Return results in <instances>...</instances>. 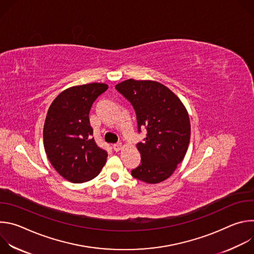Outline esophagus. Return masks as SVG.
Listing matches in <instances>:
<instances>
[{
    "instance_id": "1",
    "label": "esophagus",
    "mask_w": 254,
    "mask_h": 254,
    "mask_svg": "<svg viewBox=\"0 0 254 254\" xmlns=\"http://www.w3.org/2000/svg\"><path fill=\"white\" fill-rule=\"evenodd\" d=\"M113 147H114V150H115L116 152H119V151H121V150L124 148V146H123V143H122V142H118V143H115Z\"/></svg>"
}]
</instances>
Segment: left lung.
<instances>
[{
  "label": "left lung",
  "instance_id": "left-lung-1",
  "mask_svg": "<svg viewBox=\"0 0 254 254\" xmlns=\"http://www.w3.org/2000/svg\"><path fill=\"white\" fill-rule=\"evenodd\" d=\"M116 88L132 104L138 131L147 129L146 138L136 144L141 160L131 176L148 184L161 183L172 176L187 153L191 125L186 107L158 81L130 78Z\"/></svg>",
  "mask_w": 254,
  "mask_h": 254
}]
</instances>
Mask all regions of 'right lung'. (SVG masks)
I'll list each match as a JSON object with an SVG mask.
<instances>
[{"label":"right lung","mask_w":254,"mask_h":254,"mask_svg":"<svg viewBox=\"0 0 254 254\" xmlns=\"http://www.w3.org/2000/svg\"><path fill=\"white\" fill-rule=\"evenodd\" d=\"M107 88L98 82L72 86L49 107L43 128L44 149L53 168L69 182L92 180L106 163L107 153L92 137L88 116L94 100Z\"/></svg>","instance_id":"add662e5"}]
</instances>
